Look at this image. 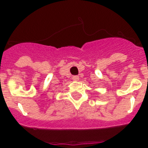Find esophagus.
<instances>
[{"label":"esophagus","instance_id":"1","mask_svg":"<svg viewBox=\"0 0 148 148\" xmlns=\"http://www.w3.org/2000/svg\"><path fill=\"white\" fill-rule=\"evenodd\" d=\"M72 79L74 80V81H78L79 77L77 75H74V76L72 77Z\"/></svg>","mask_w":148,"mask_h":148}]
</instances>
